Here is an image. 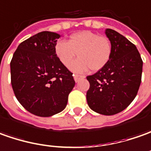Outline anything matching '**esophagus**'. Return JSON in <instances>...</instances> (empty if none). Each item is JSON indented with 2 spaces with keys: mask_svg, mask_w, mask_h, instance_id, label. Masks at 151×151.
Instances as JSON below:
<instances>
[{
  "mask_svg": "<svg viewBox=\"0 0 151 151\" xmlns=\"http://www.w3.org/2000/svg\"><path fill=\"white\" fill-rule=\"evenodd\" d=\"M84 78L83 76L78 75V74H73V78H74V80H75L76 83H78V81L80 80L81 78Z\"/></svg>",
  "mask_w": 151,
  "mask_h": 151,
  "instance_id": "34e87169",
  "label": "esophagus"
}]
</instances>
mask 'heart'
I'll return each mask as SVG.
<instances>
[{
	"instance_id": "heart-1",
	"label": "heart",
	"mask_w": 151,
	"mask_h": 151,
	"mask_svg": "<svg viewBox=\"0 0 151 151\" xmlns=\"http://www.w3.org/2000/svg\"><path fill=\"white\" fill-rule=\"evenodd\" d=\"M54 52L65 67H68L78 55L79 58L71 64L69 68L81 73L89 68L95 72L104 68L111 58L113 47L106 37L90 31H81L72 34L67 42L58 41L54 46Z\"/></svg>"
}]
</instances>
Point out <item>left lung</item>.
I'll use <instances>...</instances> for the list:
<instances>
[{
	"label": "left lung",
	"mask_w": 151,
	"mask_h": 151,
	"mask_svg": "<svg viewBox=\"0 0 151 151\" xmlns=\"http://www.w3.org/2000/svg\"><path fill=\"white\" fill-rule=\"evenodd\" d=\"M105 34L111 42L112 57L104 68L87 77L90 87L86 98L92 110L113 115L125 109L137 95L143 61L126 37L109 28Z\"/></svg>",
	"instance_id": "1"
}]
</instances>
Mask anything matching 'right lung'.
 Returning a JSON list of instances; mask_svg holds the SVG:
<instances>
[{"instance_id": "add662e5", "label": "right lung", "mask_w": 151, "mask_h": 151, "mask_svg": "<svg viewBox=\"0 0 151 151\" xmlns=\"http://www.w3.org/2000/svg\"><path fill=\"white\" fill-rule=\"evenodd\" d=\"M59 34L42 32L17 47L11 61L15 96L30 113L50 117L63 111L75 85L73 73L54 52Z\"/></svg>"}]
</instances>
